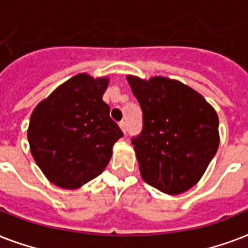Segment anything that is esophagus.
<instances>
[{
	"instance_id": "esophagus-1",
	"label": "esophagus",
	"mask_w": 248,
	"mask_h": 248,
	"mask_svg": "<svg viewBox=\"0 0 248 248\" xmlns=\"http://www.w3.org/2000/svg\"><path fill=\"white\" fill-rule=\"evenodd\" d=\"M119 126H120V129H122V132L124 134L126 133V123L125 122H122L120 124H119Z\"/></svg>"
}]
</instances>
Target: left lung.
I'll return each instance as SVG.
<instances>
[{
  "instance_id": "obj_1",
  "label": "left lung",
  "mask_w": 248,
  "mask_h": 248,
  "mask_svg": "<svg viewBox=\"0 0 248 248\" xmlns=\"http://www.w3.org/2000/svg\"><path fill=\"white\" fill-rule=\"evenodd\" d=\"M126 80L143 112V129L132 140L141 177L162 193H184L202 178L218 149L216 111L178 80Z\"/></svg>"
}]
</instances>
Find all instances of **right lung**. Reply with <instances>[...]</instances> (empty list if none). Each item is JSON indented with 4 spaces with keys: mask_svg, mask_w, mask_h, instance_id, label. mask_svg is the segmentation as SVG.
Masks as SVG:
<instances>
[{
    "mask_svg": "<svg viewBox=\"0 0 248 248\" xmlns=\"http://www.w3.org/2000/svg\"><path fill=\"white\" fill-rule=\"evenodd\" d=\"M108 81L75 75L32 111L31 154L45 177L62 189H78L102 173L123 136L102 101Z\"/></svg>",
    "mask_w": 248,
    "mask_h": 248,
    "instance_id": "right-lung-1",
    "label": "right lung"
}]
</instances>
